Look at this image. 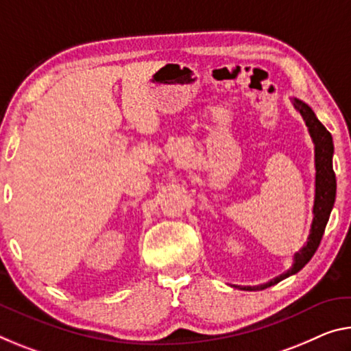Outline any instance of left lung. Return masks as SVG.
<instances>
[{"instance_id":"obj_1","label":"left lung","mask_w":351,"mask_h":351,"mask_svg":"<svg viewBox=\"0 0 351 351\" xmlns=\"http://www.w3.org/2000/svg\"><path fill=\"white\" fill-rule=\"evenodd\" d=\"M293 108H295L300 114H302L311 138L314 142L315 149V198H314V208H313V223H311V231L308 242L304 243L300 252L293 254V264L291 269L280 276L274 278L265 285L259 286H234L242 289V291H263L270 286H275L278 282L285 280V278L298 274L303 267L309 263L313 258L317 248L320 245L322 237H324L325 228L330 219V214L335 206L336 199V175L332 170V153H335V145H332V137L326 128L320 123L317 119L314 110L309 108L308 104L300 101V99H292Z\"/></svg>"}]
</instances>
